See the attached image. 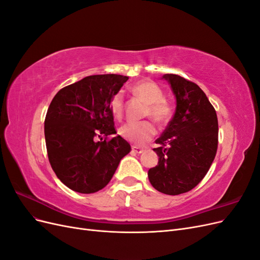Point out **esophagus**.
Returning <instances> with one entry per match:
<instances>
[{"mask_svg": "<svg viewBox=\"0 0 260 260\" xmlns=\"http://www.w3.org/2000/svg\"><path fill=\"white\" fill-rule=\"evenodd\" d=\"M132 152H135L136 154H142L144 152V149L138 146H132Z\"/></svg>", "mask_w": 260, "mask_h": 260, "instance_id": "1", "label": "esophagus"}]
</instances>
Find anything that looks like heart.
Segmentation results:
<instances>
[{"mask_svg":"<svg viewBox=\"0 0 260 260\" xmlns=\"http://www.w3.org/2000/svg\"><path fill=\"white\" fill-rule=\"evenodd\" d=\"M132 92L142 99L147 104L146 115L151 116L158 122H166L172 115V107L169 102L164 99V91L160 86L151 80H142L133 85ZM111 112L116 118H120L123 112V95L121 92L116 93L111 100ZM120 136L137 145L147 143L156 133L154 124L148 121L128 122L121 125Z\"/></svg>","mask_w":260,"mask_h":260,"instance_id":"b5f03b06","label":"heart"}]
</instances>
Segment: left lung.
<instances>
[{
  "label": "left lung",
  "mask_w": 260,
  "mask_h": 260,
  "mask_svg": "<svg viewBox=\"0 0 260 260\" xmlns=\"http://www.w3.org/2000/svg\"><path fill=\"white\" fill-rule=\"evenodd\" d=\"M176 98V112L155 142L158 164L148 170V180L158 192L179 195L192 190L206 176L218 147L215 108L198 84L166 74Z\"/></svg>",
  "instance_id": "left-lung-1"
}]
</instances>
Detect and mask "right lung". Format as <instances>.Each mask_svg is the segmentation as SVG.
Segmentation results:
<instances>
[{
    "mask_svg": "<svg viewBox=\"0 0 260 260\" xmlns=\"http://www.w3.org/2000/svg\"><path fill=\"white\" fill-rule=\"evenodd\" d=\"M129 78L121 75L85 77L59 90L44 121V136L55 175L78 193H95L105 187L131 151L116 135L111 100ZM95 137H100L96 141Z\"/></svg>",
    "mask_w": 260,
    "mask_h": 260,
    "instance_id": "obj_1",
    "label": "right lung"
}]
</instances>
